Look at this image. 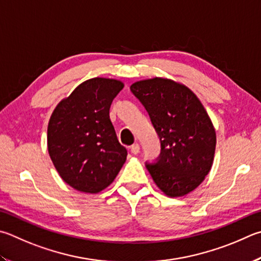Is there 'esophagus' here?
<instances>
[{
  "label": "esophagus",
  "instance_id": "obj_1",
  "mask_svg": "<svg viewBox=\"0 0 261 261\" xmlns=\"http://www.w3.org/2000/svg\"><path fill=\"white\" fill-rule=\"evenodd\" d=\"M140 151V146H139V144H134L131 146V153L132 154H135V155H137Z\"/></svg>",
  "mask_w": 261,
  "mask_h": 261
}]
</instances>
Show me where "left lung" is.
I'll return each instance as SVG.
<instances>
[{
  "label": "left lung",
  "mask_w": 261,
  "mask_h": 261,
  "mask_svg": "<svg viewBox=\"0 0 261 261\" xmlns=\"http://www.w3.org/2000/svg\"><path fill=\"white\" fill-rule=\"evenodd\" d=\"M130 90L161 141L160 156L146 162L147 170L168 196L186 195L204 180L213 163L216 131L205 108L191 90L172 80H144Z\"/></svg>",
  "instance_id": "8db88e82"
}]
</instances>
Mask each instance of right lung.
<instances>
[{"instance_id": "1", "label": "right lung", "mask_w": 261, "mask_h": 261, "mask_svg": "<svg viewBox=\"0 0 261 261\" xmlns=\"http://www.w3.org/2000/svg\"><path fill=\"white\" fill-rule=\"evenodd\" d=\"M117 80L94 77L80 84L52 113L48 150L66 184L98 193L113 182L126 160L110 118L113 99L123 89Z\"/></svg>"}]
</instances>
